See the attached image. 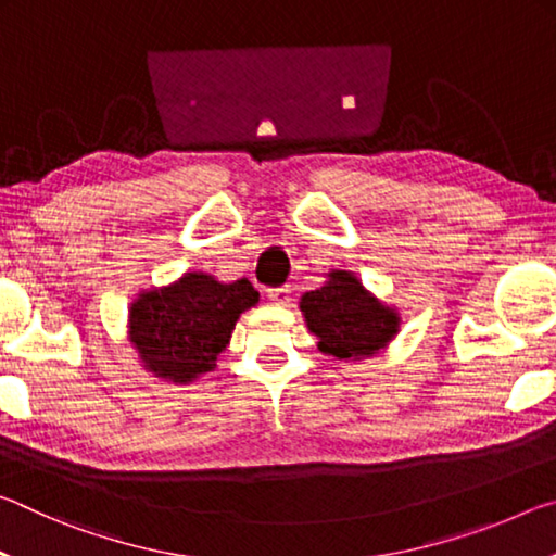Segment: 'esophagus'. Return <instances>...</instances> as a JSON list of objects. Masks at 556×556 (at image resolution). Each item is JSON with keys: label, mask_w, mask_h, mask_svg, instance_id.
<instances>
[{"label": "esophagus", "mask_w": 556, "mask_h": 556, "mask_svg": "<svg viewBox=\"0 0 556 556\" xmlns=\"http://www.w3.org/2000/svg\"><path fill=\"white\" fill-rule=\"evenodd\" d=\"M269 301L271 304H279V306H287L291 301V289L289 287H279V289H269Z\"/></svg>", "instance_id": "esophagus-1"}]
</instances>
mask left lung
<instances>
[{
	"instance_id": "1",
	"label": "left lung",
	"mask_w": 556,
	"mask_h": 556,
	"mask_svg": "<svg viewBox=\"0 0 556 556\" xmlns=\"http://www.w3.org/2000/svg\"><path fill=\"white\" fill-rule=\"evenodd\" d=\"M299 308L308 333L318 338V351L343 363L380 355L402 326L397 308L365 289L348 269H328L324 287L306 291Z\"/></svg>"
}]
</instances>
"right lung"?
<instances>
[{"mask_svg": "<svg viewBox=\"0 0 556 556\" xmlns=\"http://www.w3.org/2000/svg\"><path fill=\"white\" fill-rule=\"evenodd\" d=\"M260 301L248 279L220 281L186 271L166 287L142 289L129 304L127 338L137 363L154 378L191 384L213 372L240 314Z\"/></svg>", "mask_w": 556, "mask_h": 556, "instance_id": "right-lung-1", "label": "right lung"}]
</instances>
